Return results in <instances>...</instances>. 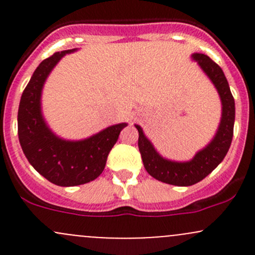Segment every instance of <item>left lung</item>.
<instances>
[{"mask_svg":"<svg viewBox=\"0 0 255 255\" xmlns=\"http://www.w3.org/2000/svg\"><path fill=\"white\" fill-rule=\"evenodd\" d=\"M191 59L196 61L205 75L211 80L217 90L222 105L220 125L211 142L197 151L190 160H170L161 156L154 148L153 143L144 134L143 128L139 125H134L139 133L138 148L145 170L154 179L175 186H191L212 173L218 164L225 159L230 149L235 127V99L222 69L205 54L194 53L191 54Z\"/></svg>","mask_w":255,"mask_h":255,"instance_id":"8db88e82","label":"left lung"}]
</instances>
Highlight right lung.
<instances>
[{
  "mask_svg": "<svg viewBox=\"0 0 255 255\" xmlns=\"http://www.w3.org/2000/svg\"><path fill=\"white\" fill-rule=\"evenodd\" d=\"M54 53L39 64L20 97L18 138L25 158L42 176L58 186H76L101 175L107 156L127 123H118L80 140H68L49 128L42 112V92L61 58L76 51Z\"/></svg>",
  "mask_w": 255,
  "mask_h": 255,
  "instance_id": "add662e5",
  "label": "right lung"
}]
</instances>
